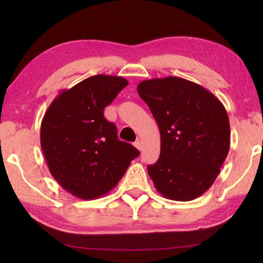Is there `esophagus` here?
Returning <instances> with one entry per match:
<instances>
[{"instance_id": "obj_1", "label": "esophagus", "mask_w": 263, "mask_h": 263, "mask_svg": "<svg viewBox=\"0 0 263 263\" xmlns=\"http://www.w3.org/2000/svg\"><path fill=\"white\" fill-rule=\"evenodd\" d=\"M135 147L138 149V150H141L142 149V142L141 141H136L135 142Z\"/></svg>"}]
</instances>
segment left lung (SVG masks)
<instances>
[{"label": "left lung", "mask_w": 263, "mask_h": 263, "mask_svg": "<svg viewBox=\"0 0 263 263\" xmlns=\"http://www.w3.org/2000/svg\"><path fill=\"white\" fill-rule=\"evenodd\" d=\"M138 93L159 126L160 156L148 174L163 197L191 201L208 190L230 152L224 105L202 86L178 77L139 83Z\"/></svg>", "instance_id": "1"}]
</instances>
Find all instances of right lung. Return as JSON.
<instances>
[{
  "mask_svg": "<svg viewBox=\"0 0 263 263\" xmlns=\"http://www.w3.org/2000/svg\"><path fill=\"white\" fill-rule=\"evenodd\" d=\"M127 80L97 74L61 91L41 125V146L48 170L66 192L97 199L116 186L140 153L120 141L114 123L104 116Z\"/></svg>",
  "mask_w": 263,
  "mask_h": 263,
  "instance_id": "1",
  "label": "right lung"
}]
</instances>
